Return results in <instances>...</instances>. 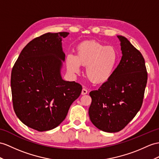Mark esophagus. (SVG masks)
I'll return each instance as SVG.
<instances>
[{
	"instance_id": "1",
	"label": "esophagus",
	"mask_w": 159,
	"mask_h": 159,
	"mask_svg": "<svg viewBox=\"0 0 159 159\" xmlns=\"http://www.w3.org/2000/svg\"><path fill=\"white\" fill-rule=\"evenodd\" d=\"M88 93V90H86V88H83L82 89V95H85V94H86Z\"/></svg>"
}]
</instances>
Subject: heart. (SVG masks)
I'll use <instances>...</instances> for the list:
<instances>
[{
  "instance_id": "1",
  "label": "heart",
  "mask_w": 159,
  "mask_h": 159,
  "mask_svg": "<svg viewBox=\"0 0 159 159\" xmlns=\"http://www.w3.org/2000/svg\"><path fill=\"white\" fill-rule=\"evenodd\" d=\"M119 61L117 49L97 41L82 42L77 48L75 57L69 55L66 65L72 73L80 71V65L86 67V74L93 83L106 82L113 75Z\"/></svg>"
}]
</instances>
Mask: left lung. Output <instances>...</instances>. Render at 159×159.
<instances>
[{
	"instance_id": "obj_1",
	"label": "left lung",
	"mask_w": 159,
	"mask_h": 159,
	"mask_svg": "<svg viewBox=\"0 0 159 159\" xmlns=\"http://www.w3.org/2000/svg\"><path fill=\"white\" fill-rule=\"evenodd\" d=\"M117 38L121 59L109 80L90 92L92 103L88 111L93 124L109 133L123 129L140 111L148 79L141 52L125 37Z\"/></svg>"
}]
</instances>
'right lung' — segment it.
<instances>
[{
	"label": "right lung",
	"mask_w": 159,
	"mask_h": 159,
	"mask_svg": "<svg viewBox=\"0 0 159 159\" xmlns=\"http://www.w3.org/2000/svg\"><path fill=\"white\" fill-rule=\"evenodd\" d=\"M69 33H46L22 50L11 72L15 113L19 120L38 131L55 128L66 117L82 87L62 79L65 55L62 38Z\"/></svg>",
	"instance_id": "add662e5"
}]
</instances>
